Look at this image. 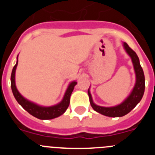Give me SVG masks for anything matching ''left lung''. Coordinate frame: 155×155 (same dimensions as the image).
<instances>
[{"label":"left lung","instance_id":"obj_1","mask_svg":"<svg viewBox=\"0 0 155 155\" xmlns=\"http://www.w3.org/2000/svg\"><path fill=\"white\" fill-rule=\"evenodd\" d=\"M124 47L127 54L130 57L131 60H132L134 71H135V74H136V83H135V85H134L130 95L120 105L113 106V107H103V106L95 105L93 102L90 90L88 89V91H87V94L89 96L90 104H91L93 109L98 113L104 115V116H109V117H121V116L127 115L139 103L142 97H143V93H144V74H143V71L141 66L140 64L139 58H138L137 53L127 45V43L124 42Z\"/></svg>","mask_w":155,"mask_h":155}]
</instances>
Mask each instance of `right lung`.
Listing matches in <instances>:
<instances>
[{
  "mask_svg": "<svg viewBox=\"0 0 155 155\" xmlns=\"http://www.w3.org/2000/svg\"><path fill=\"white\" fill-rule=\"evenodd\" d=\"M18 65V57L17 63L14 66L13 70L12 72V76H11V86H12V90L13 92L14 96L17 100L18 104L22 106L24 109L28 112L31 116H35L39 120H52V119L57 118L58 116H61L65 113V111L69 106L70 104V98H71V93L73 91L74 87L77 84L76 81H72L68 85V89L66 91L64 96L63 98L62 101L60 103L57 104L53 106H49V107H45V106H40L37 104L30 102L28 99L25 98L21 95L19 91H18L17 87L15 85V71Z\"/></svg>",
  "mask_w": 155,
  "mask_h": 155,
  "instance_id": "right-lung-1",
  "label": "right lung"
}]
</instances>
